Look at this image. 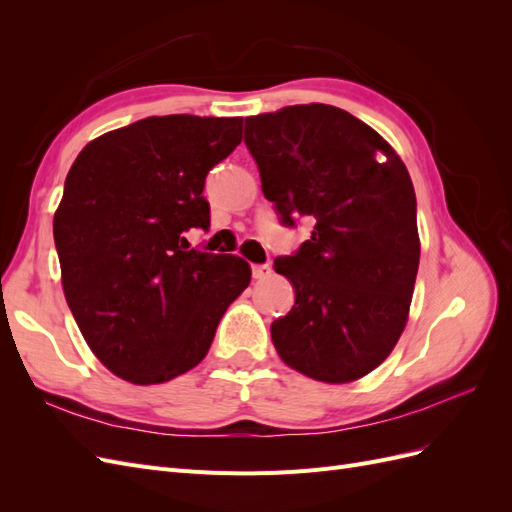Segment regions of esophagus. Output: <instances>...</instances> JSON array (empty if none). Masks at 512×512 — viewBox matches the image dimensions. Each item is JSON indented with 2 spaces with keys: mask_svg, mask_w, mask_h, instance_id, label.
Here are the masks:
<instances>
[{
  "mask_svg": "<svg viewBox=\"0 0 512 512\" xmlns=\"http://www.w3.org/2000/svg\"><path fill=\"white\" fill-rule=\"evenodd\" d=\"M269 275H271V265H252L254 280H265Z\"/></svg>",
  "mask_w": 512,
  "mask_h": 512,
  "instance_id": "1",
  "label": "esophagus"
}]
</instances>
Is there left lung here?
Wrapping results in <instances>:
<instances>
[{
    "label": "left lung",
    "instance_id": "8db88e82",
    "mask_svg": "<svg viewBox=\"0 0 512 512\" xmlns=\"http://www.w3.org/2000/svg\"><path fill=\"white\" fill-rule=\"evenodd\" d=\"M245 145L280 222H314L312 239L273 262L294 288L292 309L271 324L277 352L314 380L363 378L406 327L421 258L404 162L329 104L247 117Z\"/></svg>",
    "mask_w": 512,
    "mask_h": 512
}]
</instances>
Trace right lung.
<instances>
[{
	"instance_id": "right-lung-1",
	"label": "right lung",
	"mask_w": 512,
	"mask_h": 512,
	"mask_svg": "<svg viewBox=\"0 0 512 512\" xmlns=\"http://www.w3.org/2000/svg\"><path fill=\"white\" fill-rule=\"evenodd\" d=\"M241 128V117H147L91 141L70 168L53 220L61 284L85 342L123 380L196 367L250 284L243 258L183 237L209 228L205 179Z\"/></svg>"
}]
</instances>
